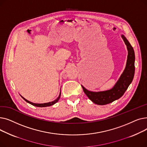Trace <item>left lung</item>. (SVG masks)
I'll list each match as a JSON object with an SVG mask.
<instances>
[{
  "label": "left lung",
  "instance_id": "left-lung-1",
  "mask_svg": "<svg viewBox=\"0 0 147 147\" xmlns=\"http://www.w3.org/2000/svg\"><path fill=\"white\" fill-rule=\"evenodd\" d=\"M128 51L126 65L119 79L114 86L108 90L101 92H92L87 90L82 85L83 91L88 97L94 103L98 105L110 104L121 97L132 83L135 74V52L134 48L125 36L121 35Z\"/></svg>",
  "mask_w": 147,
  "mask_h": 147
}]
</instances>
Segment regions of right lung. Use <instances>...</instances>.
<instances>
[{"label": "right lung", "instance_id": "obj_1", "mask_svg": "<svg viewBox=\"0 0 147 147\" xmlns=\"http://www.w3.org/2000/svg\"><path fill=\"white\" fill-rule=\"evenodd\" d=\"M60 96H61V91H60V93H59V96L55 100V101H52V102H47V103H43V104H36V103H33V102H30V101H28V100H27V99H25L24 97H22V96H21V97H22L23 99H24L27 102H28V103H29V104H32V105H34V106L38 107H49V106H51V105H53V104H55V103H57V102L58 101L59 99L60 98Z\"/></svg>", "mask_w": 147, "mask_h": 147}]
</instances>
